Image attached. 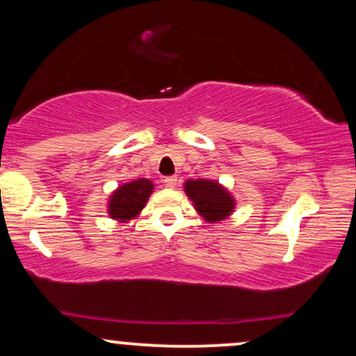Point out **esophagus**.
Returning a JSON list of instances; mask_svg holds the SVG:
<instances>
[{"instance_id": "esophagus-1", "label": "esophagus", "mask_w": 356, "mask_h": 356, "mask_svg": "<svg viewBox=\"0 0 356 356\" xmlns=\"http://www.w3.org/2000/svg\"><path fill=\"white\" fill-rule=\"evenodd\" d=\"M164 186L169 187V189H174V187L177 186V177H172V175H170V177H165Z\"/></svg>"}]
</instances>
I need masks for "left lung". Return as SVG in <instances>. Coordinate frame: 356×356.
Instances as JSON below:
<instances>
[{"mask_svg":"<svg viewBox=\"0 0 356 356\" xmlns=\"http://www.w3.org/2000/svg\"><path fill=\"white\" fill-rule=\"evenodd\" d=\"M186 194L194 202V207L199 214L209 222H218V220L226 219L234 211V199L232 195L214 181H206V179H197V181H187Z\"/></svg>","mask_w":356,"mask_h":356,"instance_id":"obj_1","label":"left lung"}]
</instances>
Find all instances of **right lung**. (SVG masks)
<instances>
[{
  "label": "right lung",
  "instance_id": "obj_1",
  "mask_svg": "<svg viewBox=\"0 0 356 356\" xmlns=\"http://www.w3.org/2000/svg\"><path fill=\"white\" fill-rule=\"evenodd\" d=\"M154 184L149 179H137L129 184H124L110 195L108 214L112 219L125 220L134 219L144 209L149 201V195L152 194Z\"/></svg>",
  "mask_w": 356,
  "mask_h": 356
}]
</instances>
